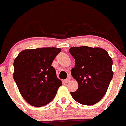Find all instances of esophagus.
<instances>
[{"mask_svg":"<svg viewBox=\"0 0 126 126\" xmlns=\"http://www.w3.org/2000/svg\"><path fill=\"white\" fill-rule=\"evenodd\" d=\"M69 81H70V79H69V78H67L66 79L64 80V82H65V83H69Z\"/></svg>","mask_w":126,"mask_h":126,"instance_id":"obj_1","label":"esophagus"}]
</instances>
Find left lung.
Masks as SVG:
<instances>
[{
	"label": "left lung",
	"mask_w": 126,
	"mask_h": 126,
	"mask_svg": "<svg viewBox=\"0 0 126 126\" xmlns=\"http://www.w3.org/2000/svg\"><path fill=\"white\" fill-rule=\"evenodd\" d=\"M69 52L75 59L71 75L78 84L76 92H70L71 96L85 105L98 103L106 93L113 78L112 58L101 48L73 47Z\"/></svg>",
	"instance_id": "obj_1"
}]
</instances>
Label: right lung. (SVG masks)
I'll return each instance as SVG.
<instances>
[{
    "label": "right lung",
    "instance_id": "add662e5",
    "mask_svg": "<svg viewBox=\"0 0 126 126\" xmlns=\"http://www.w3.org/2000/svg\"><path fill=\"white\" fill-rule=\"evenodd\" d=\"M61 51V48L54 47L26 49L14 59L13 78L29 104L44 106L56 95L62 82L51 65Z\"/></svg>",
    "mask_w": 126,
    "mask_h": 126
}]
</instances>
